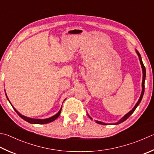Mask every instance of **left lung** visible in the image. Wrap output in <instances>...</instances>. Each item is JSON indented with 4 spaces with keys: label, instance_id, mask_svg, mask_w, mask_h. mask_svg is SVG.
<instances>
[{
    "label": "left lung",
    "instance_id": "left-lung-1",
    "mask_svg": "<svg viewBox=\"0 0 154 154\" xmlns=\"http://www.w3.org/2000/svg\"><path fill=\"white\" fill-rule=\"evenodd\" d=\"M136 51V53L137 54L138 57H139V59H140V64L141 65V68H142V71H143V80H142V91H141V95L140 97V99L139 100H138V101L137 102V103L135 104V105L134 106V107L130 111H129V113H128L126 115H125L124 116H123L122 118L119 120V121L117 123H109V124H114V125H117V124H119V123H121L122 122H123L124 121H125L126 119H127L128 117L130 116L132 113H133L134 112V111L135 110V109H136L137 107L139 105V104L140 103V102L141 101V99H142V97L143 96V93H144V89H145V85H144V83H145V79H146V68H145V66L143 65V63L142 62V59H141V55L140 53L138 52V51L137 50ZM88 115V114H87ZM89 116V115H88ZM91 118V117H90ZM96 123H99V124H101V125H107V123H103V122H99V121H95Z\"/></svg>",
    "mask_w": 154,
    "mask_h": 154
}]
</instances>
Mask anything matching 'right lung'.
I'll return each mask as SVG.
<instances>
[{"label": "right lung", "mask_w": 154, "mask_h": 154, "mask_svg": "<svg viewBox=\"0 0 154 154\" xmlns=\"http://www.w3.org/2000/svg\"><path fill=\"white\" fill-rule=\"evenodd\" d=\"M6 96H7V99H8V101L9 102H10V101H9V99H8V97H7V94H6ZM10 103L11 104V102H10ZM11 105H12V104H11ZM12 107H13L14 110L15 111H16L18 115H19V116L21 117V118L23 119L24 120H25V121L27 122H29V123H32V124H45V123H50V122H53V121H55V120L57 118V117H58L59 116L60 113H61V109H62V107H61V109H60L59 112L57 113V114H55V116L51 117H49V118L41 119H32V118H30V117H28L24 116H23V115H21V114L19 112V111H17L16 109H15V108L13 106V105H12Z\"/></svg>", "instance_id": "obj_1"}]
</instances>
